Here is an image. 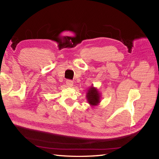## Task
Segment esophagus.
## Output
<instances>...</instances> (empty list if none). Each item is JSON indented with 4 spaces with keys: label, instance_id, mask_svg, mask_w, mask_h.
Masks as SVG:
<instances>
[{
    "label": "esophagus",
    "instance_id": "esophagus-1",
    "mask_svg": "<svg viewBox=\"0 0 159 159\" xmlns=\"http://www.w3.org/2000/svg\"><path fill=\"white\" fill-rule=\"evenodd\" d=\"M66 84L68 85V87H72L73 86V82L70 80H66Z\"/></svg>",
    "mask_w": 159,
    "mask_h": 159
}]
</instances>
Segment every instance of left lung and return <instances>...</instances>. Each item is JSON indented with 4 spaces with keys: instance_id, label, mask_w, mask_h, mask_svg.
Returning <instances> with one entry per match:
<instances>
[{
    "instance_id": "obj_1",
    "label": "left lung",
    "mask_w": 159,
    "mask_h": 159,
    "mask_svg": "<svg viewBox=\"0 0 159 159\" xmlns=\"http://www.w3.org/2000/svg\"><path fill=\"white\" fill-rule=\"evenodd\" d=\"M86 97L89 104L91 106H97L101 102V93L98 89L93 87V85L89 88L86 93Z\"/></svg>"
}]
</instances>
